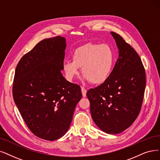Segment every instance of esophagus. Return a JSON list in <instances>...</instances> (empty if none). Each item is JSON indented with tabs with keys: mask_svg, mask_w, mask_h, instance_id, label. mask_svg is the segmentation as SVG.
<instances>
[{
	"mask_svg": "<svg viewBox=\"0 0 160 160\" xmlns=\"http://www.w3.org/2000/svg\"><path fill=\"white\" fill-rule=\"evenodd\" d=\"M87 89L84 87H81V92H82V94L83 96V97H86V94H87Z\"/></svg>",
	"mask_w": 160,
	"mask_h": 160,
	"instance_id": "34e87169",
	"label": "esophagus"
}]
</instances>
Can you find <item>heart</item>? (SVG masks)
Masks as SVG:
<instances>
[{
  "mask_svg": "<svg viewBox=\"0 0 160 160\" xmlns=\"http://www.w3.org/2000/svg\"><path fill=\"white\" fill-rule=\"evenodd\" d=\"M115 55L107 44L89 42L77 48L72 54V61L63 62V69L66 79L72 81L82 68L86 81L98 85L105 82L112 72Z\"/></svg>",
  "mask_w": 160,
  "mask_h": 160,
  "instance_id": "obj_1",
  "label": "heart"
}]
</instances>
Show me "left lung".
I'll return each instance as SVG.
<instances>
[{"label": "left lung", "mask_w": 160, "mask_h": 160, "mask_svg": "<svg viewBox=\"0 0 160 160\" xmlns=\"http://www.w3.org/2000/svg\"><path fill=\"white\" fill-rule=\"evenodd\" d=\"M119 58L108 79L87 91L92 118L108 134H118L135 121L141 109L146 73L140 56L119 34L111 32Z\"/></svg>", "instance_id": "8db88e82"}]
</instances>
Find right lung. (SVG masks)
Masks as SVG:
<instances>
[{"mask_svg": "<svg viewBox=\"0 0 160 160\" xmlns=\"http://www.w3.org/2000/svg\"><path fill=\"white\" fill-rule=\"evenodd\" d=\"M66 47L60 36L38 42L18 62L12 87L15 104L29 130L50 141L66 133L82 97L80 86L61 73Z\"/></svg>", "mask_w": 160, "mask_h": 160, "instance_id": "add662e5", "label": "right lung"}]
</instances>
